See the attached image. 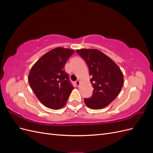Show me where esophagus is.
Returning a JSON list of instances; mask_svg holds the SVG:
<instances>
[{"label":"esophagus","instance_id":"obj_1","mask_svg":"<svg viewBox=\"0 0 153 153\" xmlns=\"http://www.w3.org/2000/svg\"><path fill=\"white\" fill-rule=\"evenodd\" d=\"M75 84L76 85H77V87H79L80 86V82L79 80H77L76 82H75Z\"/></svg>","mask_w":153,"mask_h":153}]
</instances>
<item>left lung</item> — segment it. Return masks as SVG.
<instances>
[{
	"mask_svg": "<svg viewBox=\"0 0 153 153\" xmlns=\"http://www.w3.org/2000/svg\"><path fill=\"white\" fill-rule=\"evenodd\" d=\"M76 52L85 60L89 69L90 80L94 88L90 98L84 99L91 109L107 106L116 98L123 85L122 71L113 60L97 49H80Z\"/></svg>",
	"mask_w": 153,
	"mask_h": 153,
	"instance_id": "8db88e82",
	"label": "left lung"
}]
</instances>
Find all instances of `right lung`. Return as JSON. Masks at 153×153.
Here are the masks:
<instances>
[{"mask_svg":"<svg viewBox=\"0 0 153 153\" xmlns=\"http://www.w3.org/2000/svg\"><path fill=\"white\" fill-rule=\"evenodd\" d=\"M75 50L57 47L40 57L30 69L28 80L40 102L47 107L62 108L74 87L64 66Z\"/></svg>","mask_w":153,"mask_h":153,"instance_id":"right-lung-1","label":"right lung"}]
</instances>
